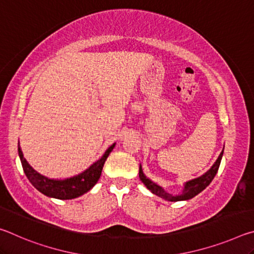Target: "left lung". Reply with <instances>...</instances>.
I'll list each match as a JSON object with an SVG mask.
<instances>
[{
    "label": "left lung",
    "mask_w": 254,
    "mask_h": 254,
    "mask_svg": "<svg viewBox=\"0 0 254 254\" xmlns=\"http://www.w3.org/2000/svg\"><path fill=\"white\" fill-rule=\"evenodd\" d=\"M223 150H224V148H223ZM222 156H223V151L221 152V154L217 158V160L215 161L213 167L207 171V173L204 174L203 176H200V177H198V178L192 179V180H190V182L186 183L184 190H183V194L177 195V196H174V195L169 194V192L165 191V189H163L162 187H160L157 184H154L153 182H151V180L145 177L143 171H142V168H141V166L139 169V177H140L141 182H142L145 186H147L149 190H151V192H153V194H156L159 197H161V198H163V199L170 200V201L187 200V199L192 198V197H195L196 195H198L200 191H203L204 189L207 187L210 183H212V180L214 179L215 175L217 174L218 168H220Z\"/></svg>",
    "instance_id": "left-lung-1"
}]
</instances>
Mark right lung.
Wrapping results in <instances>:
<instances>
[{"label":"right lung","mask_w":254,"mask_h":254,"mask_svg":"<svg viewBox=\"0 0 254 254\" xmlns=\"http://www.w3.org/2000/svg\"><path fill=\"white\" fill-rule=\"evenodd\" d=\"M115 143H113L111 147L106 150L105 153L103 154V157L97 160L94 165H92L87 170H85L84 173L79 174L75 177L68 178L65 180H54L49 179L38 174L31 166L29 165L23 157V153L21 151L20 144H18V151L19 156L21 159V163H22V168L25 176L30 180L34 187L42 194L54 197V198L58 199H72L76 197H79L84 195L85 192L94 187V185L97 183V180L100 179L103 166H104L105 160L109 157L112 150H113Z\"/></svg>","instance_id":"add662e5"}]
</instances>
